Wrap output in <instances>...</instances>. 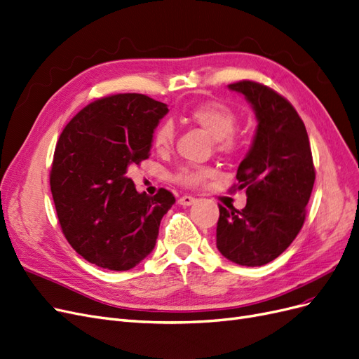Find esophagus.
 <instances>
[{
    "mask_svg": "<svg viewBox=\"0 0 359 359\" xmlns=\"http://www.w3.org/2000/svg\"><path fill=\"white\" fill-rule=\"evenodd\" d=\"M195 203V198L191 196V195H183L179 198V204L183 205V207H188V205H192Z\"/></svg>",
    "mask_w": 359,
    "mask_h": 359,
    "instance_id": "esophagus-1",
    "label": "esophagus"
}]
</instances>
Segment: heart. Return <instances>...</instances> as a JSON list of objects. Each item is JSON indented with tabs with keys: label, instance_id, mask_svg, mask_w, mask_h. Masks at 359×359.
Masks as SVG:
<instances>
[{
	"label": "heart",
	"instance_id": "heart-1",
	"mask_svg": "<svg viewBox=\"0 0 359 359\" xmlns=\"http://www.w3.org/2000/svg\"><path fill=\"white\" fill-rule=\"evenodd\" d=\"M187 116L191 123L200 126L210 136H213L215 148L220 154L233 155L240 151L241 140L235 131L238 116L226 104L219 102L198 103L189 109ZM175 126L170 121L159 124L152 135L154 149L161 155L168 154L175 143ZM213 175L215 168L210 165H188L177 171L175 180L183 187L195 188Z\"/></svg>",
	"mask_w": 359,
	"mask_h": 359
}]
</instances>
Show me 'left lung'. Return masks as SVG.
Instances as JSON below:
<instances>
[{"instance_id":"obj_1","label":"left lung","mask_w":359,"mask_h":359,"mask_svg":"<svg viewBox=\"0 0 359 359\" xmlns=\"http://www.w3.org/2000/svg\"><path fill=\"white\" fill-rule=\"evenodd\" d=\"M257 116L256 136L236 171L233 189H245L243 210L219 205L216 245L241 266H263L283 255L306 219L315 167L306 127L285 97L256 81H238Z\"/></svg>"}]
</instances>
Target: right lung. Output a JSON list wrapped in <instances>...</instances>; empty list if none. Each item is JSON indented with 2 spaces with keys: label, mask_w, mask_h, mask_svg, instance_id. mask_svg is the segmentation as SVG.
Here are the masks:
<instances>
[{
  "label": "right lung",
  "mask_w": 359,
  "mask_h": 359,
  "mask_svg": "<svg viewBox=\"0 0 359 359\" xmlns=\"http://www.w3.org/2000/svg\"><path fill=\"white\" fill-rule=\"evenodd\" d=\"M167 104L137 93L102 97L66 124L57 140L50 188L62 232L87 262L128 271L155 247L159 223L176 203L161 188L139 194L127 170L149 158Z\"/></svg>",
  "instance_id": "add662e5"
}]
</instances>
